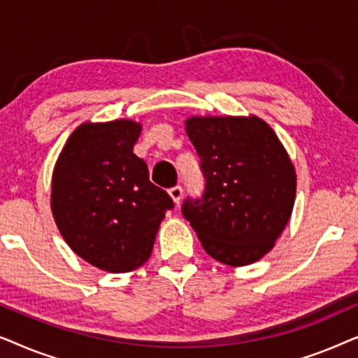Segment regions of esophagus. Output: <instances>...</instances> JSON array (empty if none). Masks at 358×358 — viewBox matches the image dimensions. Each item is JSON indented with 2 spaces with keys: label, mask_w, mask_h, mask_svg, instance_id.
Here are the masks:
<instances>
[{
  "label": "esophagus",
  "mask_w": 358,
  "mask_h": 358,
  "mask_svg": "<svg viewBox=\"0 0 358 358\" xmlns=\"http://www.w3.org/2000/svg\"><path fill=\"white\" fill-rule=\"evenodd\" d=\"M169 195L176 203H179L180 197H182V187H180V185H174V187L169 189Z\"/></svg>",
  "instance_id": "34e87169"
}]
</instances>
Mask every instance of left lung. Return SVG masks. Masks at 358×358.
Masks as SVG:
<instances>
[{
  "label": "left lung",
  "mask_w": 358,
  "mask_h": 358,
  "mask_svg": "<svg viewBox=\"0 0 358 358\" xmlns=\"http://www.w3.org/2000/svg\"><path fill=\"white\" fill-rule=\"evenodd\" d=\"M185 130L200 158L205 187L185 197L205 252L246 266L273 248L295 203V169L277 135L257 117H192Z\"/></svg>",
  "instance_id": "1"
}]
</instances>
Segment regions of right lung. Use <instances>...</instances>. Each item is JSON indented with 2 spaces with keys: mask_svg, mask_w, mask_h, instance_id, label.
I'll return each instance as SVG.
<instances>
[{
  "mask_svg": "<svg viewBox=\"0 0 358 358\" xmlns=\"http://www.w3.org/2000/svg\"><path fill=\"white\" fill-rule=\"evenodd\" d=\"M141 127L131 120L83 124L52 179V210L73 251L107 272H129L151 256L173 199L150 180L134 153Z\"/></svg>",
  "mask_w": 358,
  "mask_h": 358,
  "instance_id": "right-lung-1",
  "label": "right lung"
}]
</instances>
